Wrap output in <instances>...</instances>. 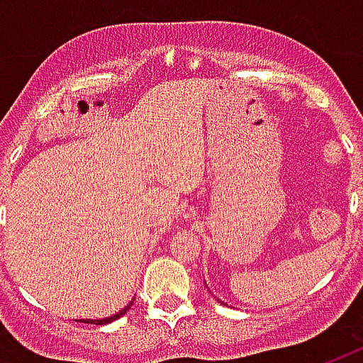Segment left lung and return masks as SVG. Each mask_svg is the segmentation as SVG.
I'll list each match as a JSON object with an SVG mask.
<instances>
[{"mask_svg": "<svg viewBox=\"0 0 363 363\" xmlns=\"http://www.w3.org/2000/svg\"><path fill=\"white\" fill-rule=\"evenodd\" d=\"M221 303H223V301H221Z\"/></svg>", "mask_w": 363, "mask_h": 363, "instance_id": "left-lung-1", "label": "left lung"}]
</instances>
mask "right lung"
<instances>
[{
  "label": "right lung",
  "mask_w": 363,
  "mask_h": 363,
  "mask_svg": "<svg viewBox=\"0 0 363 363\" xmlns=\"http://www.w3.org/2000/svg\"><path fill=\"white\" fill-rule=\"evenodd\" d=\"M132 303H134V301H130V303L126 305V307H124V309H122V311H118L116 313V315H112V317H106V319H79V323H93V325H108V323H112V320H116V319H120V317H122V315H126V311L128 309H130V307H132Z\"/></svg>",
  "instance_id": "add662e5"
}]
</instances>
